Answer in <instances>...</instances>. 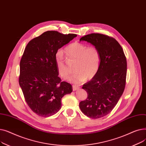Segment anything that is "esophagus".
I'll list each match as a JSON object with an SVG mask.
<instances>
[{
  "mask_svg": "<svg viewBox=\"0 0 146 146\" xmlns=\"http://www.w3.org/2000/svg\"><path fill=\"white\" fill-rule=\"evenodd\" d=\"M79 89V87L78 86L73 85V91H75L76 90H78Z\"/></svg>",
  "mask_w": 146,
  "mask_h": 146,
  "instance_id": "esophagus-1",
  "label": "esophagus"
}]
</instances>
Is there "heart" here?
<instances>
[{
    "label": "heart",
    "mask_w": 146,
    "mask_h": 146,
    "mask_svg": "<svg viewBox=\"0 0 146 146\" xmlns=\"http://www.w3.org/2000/svg\"><path fill=\"white\" fill-rule=\"evenodd\" d=\"M68 59L76 60L74 71L68 80L73 83H80L86 79L91 80L98 73L100 68L101 56L95 46H89L84 43L74 42L69 44L64 50ZM56 61L59 74L66 79L70 74V69L67 64L64 52L58 50L56 54Z\"/></svg>",
    "instance_id": "b5f03b06"
}]
</instances>
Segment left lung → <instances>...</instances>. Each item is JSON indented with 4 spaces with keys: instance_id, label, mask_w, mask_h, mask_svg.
<instances>
[{
    "instance_id": "8db88e82",
    "label": "left lung",
    "mask_w": 146,
    "mask_h": 146,
    "mask_svg": "<svg viewBox=\"0 0 146 146\" xmlns=\"http://www.w3.org/2000/svg\"><path fill=\"white\" fill-rule=\"evenodd\" d=\"M96 47L101 53L99 70L95 77L83 85L88 98L79 103L82 112L98 119L108 114L124 92L127 76V60L121 46L112 37L91 34L82 37Z\"/></svg>"
}]
</instances>
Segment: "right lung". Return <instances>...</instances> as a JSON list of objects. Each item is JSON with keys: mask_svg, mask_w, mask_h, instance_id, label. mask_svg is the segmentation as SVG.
Masks as SVG:
<instances>
[{"mask_svg": "<svg viewBox=\"0 0 146 146\" xmlns=\"http://www.w3.org/2000/svg\"><path fill=\"white\" fill-rule=\"evenodd\" d=\"M76 36L48 31L27 45L20 61L19 83L28 105L38 115L56 114L61 98L73 91L70 83L58 77L56 54Z\"/></svg>", "mask_w": 146, "mask_h": 146, "instance_id": "add662e5", "label": "right lung"}]
</instances>
